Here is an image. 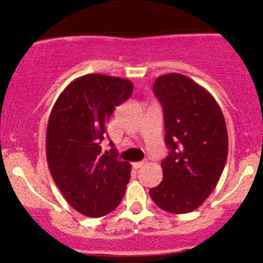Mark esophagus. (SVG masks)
<instances>
[{
	"label": "esophagus",
	"instance_id": "esophagus-1",
	"mask_svg": "<svg viewBox=\"0 0 263 263\" xmlns=\"http://www.w3.org/2000/svg\"><path fill=\"white\" fill-rule=\"evenodd\" d=\"M144 164H145V163H144V162H135V163H133V168H134V169H139V168H142Z\"/></svg>",
	"mask_w": 263,
	"mask_h": 263
}]
</instances>
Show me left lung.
I'll return each instance as SVG.
<instances>
[{
  "label": "left lung",
  "instance_id": "8db88e82",
  "mask_svg": "<svg viewBox=\"0 0 263 263\" xmlns=\"http://www.w3.org/2000/svg\"><path fill=\"white\" fill-rule=\"evenodd\" d=\"M153 91L164 111L163 180L149 191L163 211L174 214L197 210L216 188L228 154L224 117L210 91L185 75H162Z\"/></svg>",
  "mask_w": 263,
  "mask_h": 263
}]
</instances>
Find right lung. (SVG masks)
I'll list each match as a JSON object with an SVG mask.
<instances>
[{
    "mask_svg": "<svg viewBox=\"0 0 263 263\" xmlns=\"http://www.w3.org/2000/svg\"><path fill=\"white\" fill-rule=\"evenodd\" d=\"M133 89L126 79L87 74L65 87L51 110L46 130L50 173L67 203L84 216H106L125 193L130 163L118 159L114 148L103 154L100 143L115 106L128 100Z\"/></svg>",
    "mask_w": 263,
    "mask_h": 263,
    "instance_id": "obj_1",
    "label": "right lung"
}]
</instances>
